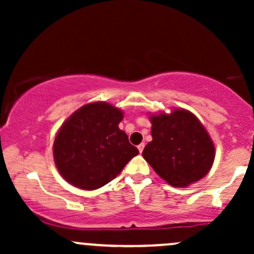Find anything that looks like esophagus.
<instances>
[{
    "label": "esophagus",
    "instance_id": "34e87169",
    "mask_svg": "<svg viewBox=\"0 0 254 254\" xmlns=\"http://www.w3.org/2000/svg\"><path fill=\"white\" fill-rule=\"evenodd\" d=\"M137 148H138V151H139V153H142V151H143V149H144V143H141V144H139L138 147H137Z\"/></svg>",
    "mask_w": 254,
    "mask_h": 254
}]
</instances>
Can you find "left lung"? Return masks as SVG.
<instances>
[{"label":"left lung","mask_w":254,"mask_h":254,"mask_svg":"<svg viewBox=\"0 0 254 254\" xmlns=\"http://www.w3.org/2000/svg\"><path fill=\"white\" fill-rule=\"evenodd\" d=\"M151 136L142 155L170 185L185 188L210 171L212 141L197 117L186 110L151 116Z\"/></svg>","instance_id":"1"}]
</instances>
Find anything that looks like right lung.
<instances>
[{"instance_id": "right-lung-1", "label": "right lung", "mask_w": 254, "mask_h": 254, "mask_svg": "<svg viewBox=\"0 0 254 254\" xmlns=\"http://www.w3.org/2000/svg\"><path fill=\"white\" fill-rule=\"evenodd\" d=\"M123 112L107 103L87 104L64 122L54 142L61 176L82 190H97L138 154L118 127Z\"/></svg>"}]
</instances>
